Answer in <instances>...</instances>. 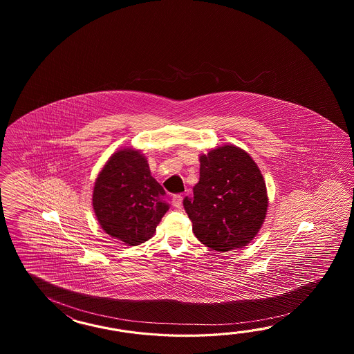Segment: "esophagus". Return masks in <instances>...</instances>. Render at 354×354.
Instances as JSON below:
<instances>
[{"label": "esophagus", "mask_w": 354, "mask_h": 354, "mask_svg": "<svg viewBox=\"0 0 354 354\" xmlns=\"http://www.w3.org/2000/svg\"><path fill=\"white\" fill-rule=\"evenodd\" d=\"M182 200H183L182 195H174V197H172V203H174L176 207H180V205H182Z\"/></svg>", "instance_id": "esophagus-1"}]
</instances>
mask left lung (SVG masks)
<instances>
[{
	"label": "left lung",
	"instance_id": "obj_1",
	"mask_svg": "<svg viewBox=\"0 0 354 354\" xmlns=\"http://www.w3.org/2000/svg\"><path fill=\"white\" fill-rule=\"evenodd\" d=\"M183 206L196 238L206 247L218 252L244 248L267 214L263 176L247 151L218 147L200 156V180Z\"/></svg>",
	"mask_w": 354,
	"mask_h": 354
}]
</instances>
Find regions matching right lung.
<instances>
[{
	"instance_id": "add662e5",
	"label": "right lung",
	"mask_w": 354,
	"mask_h": 354,
	"mask_svg": "<svg viewBox=\"0 0 354 354\" xmlns=\"http://www.w3.org/2000/svg\"><path fill=\"white\" fill-rule=\"evenodd\" d=\"M165 196L147 158L127 148L115 151L98 174L92 205L106 233L128 245H139L151 239L169 209Z\"/></svg>"
}]
</instances>
